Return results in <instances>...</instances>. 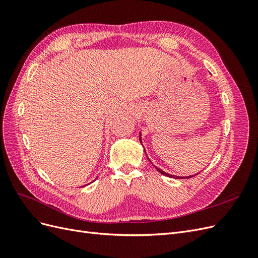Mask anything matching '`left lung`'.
Segmentation results:
<instances>
[{
	"label": "left lung",
	"instance_id": "obj_1",
	"mask_svg": "<svg viewBox=\"0 0 258 258\" xmlns=\"http://www.w3.org/2000/svg\"><path fill=\"white\" fill-rule=\"evenodd\" d=\"M140 142H141V144H142V141H141V135H140ZM145 154H146V153H145ZM155 168H156V169H157V171H158V172H160L161 174H163V175H166V176H169V177H175V178H185V177L187 178V177H188V178H189V177H192V176H194V175H190V176H185V177H184V176H175V175H171V174H169V173H166V172H165V171H162V170L158 169L157 167H155ZM197 174H198V173H197ZM197 174H195V175H197Z\"/></svg>",
	"mask_w": 258,
	"mask_h": 258
}]
</instances>
